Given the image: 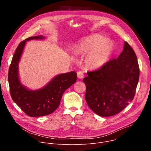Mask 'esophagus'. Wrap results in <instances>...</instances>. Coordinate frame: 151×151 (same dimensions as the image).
Returning <instances> with one entry per match:
<instances>
[{
	"label": "esophagus",
	"instance_id": "obj_1",
	"mask_svg": "<svg viewBox=\"0 0 151 151\" xmlns=\"http://www.w3.org/2000/svg\"><path fill=\"white\" fill-rule=\"evenodd\" d=\"M77 75H78V78L79 79H82L83 78V73L82 71H79L77 73Z\"/></svg>",
	"mask_w": 151,
	"mask_h": 151
}]
</instances>
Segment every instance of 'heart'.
<instances>
[{"label":"heart","instance_id":"b5f03b06","mask_svg":"<svg viewBox=\"0 0 151 151\" xmlns=\"http://www.w3.org/2000/svg\"><path fill=\"white\" fill-rule=\"evenodd\" d=\"M105 40L98 35L90 36L81 40L75 46L73 52L77 55H86L84 59L86 68L98 69L108 61L114 50L113 43Z\"/></svg>","mask_w":151,"mask_h":151}]
</instances>
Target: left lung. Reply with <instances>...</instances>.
I'll use <instances>...</instances> for the list:
<instances>
[{"label":"left lung","mask_w":151,"mask_h":151,"mask_svg":"<svg viewBox=\"0 0 151 151\" xmlns=\"http://www.w3.org/2000/svg\"><path fill=\"white\" fill-rule=\"evenodd\" d=\"M137 56L127 42L118 57L107 61L97 70L88 72L83 78L85 100L100 116H114L134 99L139 79Z\"/></svg>","instance_id":"8db88e82"}]
</instances>
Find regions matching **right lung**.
<instances>
[{"mask_svg": "<svg viewBox=\"0 0 151 151\" xmlns=\"http://www.w3.org/2000/svg\"><path fill=\"white\" fill-rule=\"evenodd\" d=\"M42 35L30 37L21 42L12 57L8 72L9 90L13 101L26 115L42 116L54 112L60 105L63 93L76 82L77 73L70 72L56 76L43 88L30 91L20 83L18 76V62L26 40L44 39Z\"/></svg>", "mask_w": 151, "mask_h": 151, "instance_id": "1", "label": "right lung"}]
</instances>
